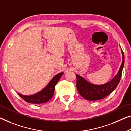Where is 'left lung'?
Returning a JSON list of instances; mask_svg holds the SVG:
<instances>
[{
	"label": "left lung",
	"mask_w": 131,
	"mask_h": 131,
	"mask_svg": "<svg viewBox=\"0 0 131 131\" xmlns=\"http://www.w3.org/2000/svg\"><path fill=\"white\" fill-rule=\"evenodd\" d=\"M123 60L122 65L117 75L110 81L103 85H94L89 83L81 77L76 75L77 77V88L78 93L82 97L86 100L95 101L104 99L116 88L120 82L122 73V69L124 66V54L123 50Z\"/></svg>",
	"instance_id": "8db88e82"
}]
</instances>
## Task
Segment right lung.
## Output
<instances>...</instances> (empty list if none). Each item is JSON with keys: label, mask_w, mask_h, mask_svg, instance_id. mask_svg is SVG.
<instances>
[{"label": "right lung", "mask_w": 131, "mask_h": 131, "mask_svg": "<svg viewBox=\"0 0 131 131\" xmlns=\"http://www.w3.org/2000/svg\"><path fill=\"white\" fill-rule=\"evenodd\" d=\"M63 72L59 73L56 76L54 77L50 82L41 91L38 92V93L35 94L31 95H24L18 93V95L25 100V102L33 103V104H40L44 103L49 101L53 95L54 92L55 85L59 81L60 77L63 75Z\"/></svg>", "instance_id": "obj_1"}]
</instances>
